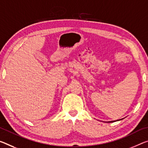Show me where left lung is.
<instances>
[{
    "label": "left lung",
    "mask_w": 148,
    "mask_h": 148,
    "mask_svg": "<svg viewBox=\"0 0 148 148\" xmlns=\"http://www.w3.org/2000/svg\"><path fill=\"white\" fill-rule=\"evenodd\" d=\"M122 119H119V120H117V121H121ZM112 122H115V121H111V122H108V123H112Z\"/></svg>",
    "instance_id": "obj_1"
}]
</instances>
